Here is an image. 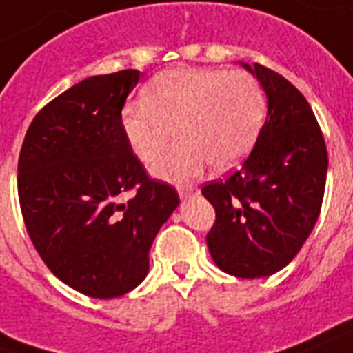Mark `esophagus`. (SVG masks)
Returning <instances> with one entry per match:
<instances>
[{"mask_svg":"<svg viewBox=\"0 0 353 353\" xmlns=\"http://www.w3.org/2000/svg\"><path fill=\"white\" fill-rule=\"evenodd\" d=\"M196 193V188H191V185H180L179 188V194L180 198H188L189 194Z\"/></svg>","mask_w":353,"mask_h":353,"instance_id":"esophagus-1","label":"esophagus"}]
</instances>
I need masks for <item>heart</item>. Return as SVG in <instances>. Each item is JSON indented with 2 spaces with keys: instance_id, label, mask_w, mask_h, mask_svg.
I'll return each instance as SVG.
<instances>
[{
  "instance_id": "b5f03b06",
  "label": "heart",
  "mask_w": 353,
  "mask_h": 353,
  "mask_svg": "<svg viewBox=\"0 0 353 353\" xmlns=\"http://www.w3.org/2000/svg\"><path fill=\"white\" fill-rule=\"evenodd\" d=\"M267 115V97L249 72L173 68L142 92V104L122 113V133L142 164L182 144L155 168L160 179L188 182L211 164L229 171L249 155Z\"/></svg>"
}]
</instances>
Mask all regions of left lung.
<instances>
[{
    "label": "left lung",
    "mask_w": 353,
    "mask_h": 353,
    "mask_svg": "<svg viewBox=\"0 0 353 353\" xmlns=\"http://www.w3.org/2000/svg\"><path fill=\"white\" fill-rule=\"evenodd\" d=\"M243 66L267 93V119L240 168L205 183L202 194L216 212L205 238L214 263L227 274L254 279L287 267L312 232L328 153L301 92L274 70Z\"/></svg>",
    "instance_id": "8db88e82"
}]
</instances>
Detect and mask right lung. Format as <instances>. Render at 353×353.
<instances>
[{
  "instance_id": "obj_1",
  "label": "right lung",
  "mask_w": 353,
  "mask_h": 353,
  "mask_svg": "<svg viewBox=\"0 0 353 353\" xmlns=\"http://www.w3.org/2000/svg\"><path fill=\"white\" fill-rule=\"evenodd\" d=\"M139 70L84 79L39 110L17 162L26 232L57 278L90 298L130 292L176 209V189L151 179L122 133ZM133 192L128 203L123 194Z\"/></svg>"
}]
</instances>
